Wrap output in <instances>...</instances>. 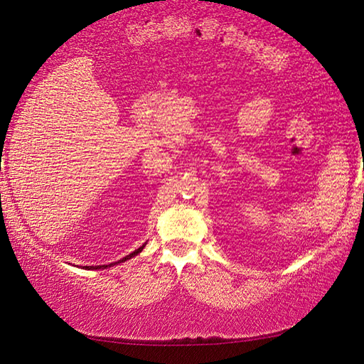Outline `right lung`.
<instances>
[{
  "instance_id": "obj_1",
  "label": "right lung",
  "mask_w": 364,
  "mask_h": 364,
  "mask_svg": "<svg viewBox=\"0 0 364 364\" xmlns=\"http://www.w3.org/2000/svg\"><path fill=\"white\" fill-rule=\"evenodd\" d=\"M147 245V242L144 243L142 247L140 248H137V250L135 252H132L130 255H127V257H124L122 259H119V262H116V263H109V264H97V267H85L86 269H106V268H111V267H114V264H119V263H124V262H127V259H130V258H134V257H137V255L144 250V247Z\"/></svg>"
}]
</instances>
